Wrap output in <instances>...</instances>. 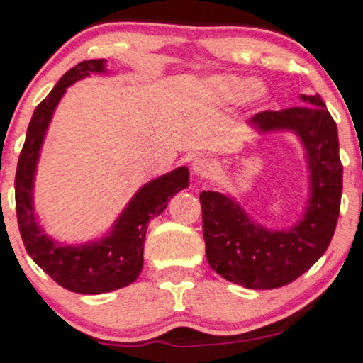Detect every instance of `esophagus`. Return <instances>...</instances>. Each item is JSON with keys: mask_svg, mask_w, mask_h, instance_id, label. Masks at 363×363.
Wrapping results in <instances>:
<instances>
[{"mask_svg": "<svg viewBox=\"0 0 363 363\" xmlns=\"http://www.w3.org/2000/svg\"><path fill=\"white\" fill-rule=\"evenodd\" d=\"M193 172L196 176H210L211 162L205 157H196L193 160Z\"/></svg>", "mask_w": 363, "mask_h": 363, "instance_id": "obj_1", "label": "esophagus"}]
</instances>
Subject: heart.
<instances>
[{
  "label": "heart",
  "mask_w": 363,
  "mask_h": 363,
  "mask_svg": "<svg viewBox=\"0 0 363 363\" xmlns=\"http://www.w3.org/2000/svg\"><path fill=\"white\" fill-rule=\"evenodd\" d=\"M206 94L211 101L218 104H239L244 101L262 102L266 91L256 85L252 78L237 74H216L206 82Z\"/></svg>",
  "instance_id": "b5f03b06"
}]
</instances>
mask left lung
Returning a JSON list of instances; mask_svg holds the SVG:
<instances>
[{"label":"left lung","instance_id":"left-lung-1","mask_svg":"<svg viewBox=\"0 0 363 363\" xmlns=\"http://www.w3.org/2000/svg\"><path fill=\"white\" fill-rule=\"evenodd\" d=\"M301 101L306 106L264 111L249 121L259 133H294L306 150L309 199L294 227L266 228L232 196L199 194L210 268L245 289L272 290L297 280L326 252L335 234L343 189L338 129L320 95H301Z\"/></svg>","mask_w":363,"mask_h":363}]
</instances>
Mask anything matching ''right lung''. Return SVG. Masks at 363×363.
Wrapping results in <instances>:
<instances>
[{
	"label": "right lung",
	"mask_w": 363,
	"mask_h": 363,
	"mask_svg": "<svg viewBox=\"0 0 363 363\" xmlns=\"http://www.w3.org/2000/svg\"><path fill=\"white\" fill-rule=\"evenodd\" d=\"M106 60L78 62L66 72L32 114L15 176V203L20 235L28 256L62 289L97 295L128 286L143 268V244L148 222L167 208L169 199L189 184L187 167L141 186L121 211L114 225L99 240L65 245L44 232L34 208V181L45 133L66 89L91 73H107Z\"/></svg>",
	"instance_id": "1"
}]
</instances>
